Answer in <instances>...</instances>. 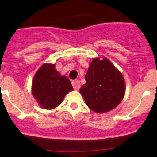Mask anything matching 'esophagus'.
I'll return each instance as SVG.
<instances>
[{"label": "esophagus", "mask_w": 157, "mask_h": 157, "mask_svg": "<svg viewBox=\"0 0 157 157\" xmlns=\"http://www.w3.org/2000/svg\"><path fill=\"white\" fill-rule=\"evenodd\" d=\"M71 83H72L73 88H74V89H75V90H78L79 89H80V81H79L78 80H73Z\"/></svg>", "instance_id": "esophagus-1"}]
</instances>
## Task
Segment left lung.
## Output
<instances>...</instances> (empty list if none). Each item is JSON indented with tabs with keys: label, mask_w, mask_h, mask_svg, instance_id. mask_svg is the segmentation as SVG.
Segmentation results:
<instances>
[{
	"label": "left lung",
	"mask_w": 157,
	"mask_h": 157,
	"mask_svg": "<svg viewBox=\"0 0 157 157\" xmlns=\"http://www.w3.org/2000/svg\"><path fill=\"white\" fill-rule=\"evenodd\" d=\"M80 92L86 105L97 113L116 108L123 99L125 85L122 74L106 58L93 59Z\"/></svg>",
	"instance_id": "8db88e82"
}]
</instances>
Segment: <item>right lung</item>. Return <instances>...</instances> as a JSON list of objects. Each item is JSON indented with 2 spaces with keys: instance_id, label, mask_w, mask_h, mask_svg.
Instances as JSON below:
<instances>
[{
  "instance_id": "1",
  "label": "right lung",
  "mask_w": 157,
  "mask_h": 157,
  "mask_svg": "<svg viewBox=\"0 0 157 157\" xmlns=\"http://www.w3.org/2000/svg\"><path fill=\"white\" fill-rule=\"evenodd\" d=\"M71 82L61 76L54 64H44L35 74L32 82V94L40 105L52 109L62 102L66 94L72 91Z\"/></svg>"
}]
</instances>
